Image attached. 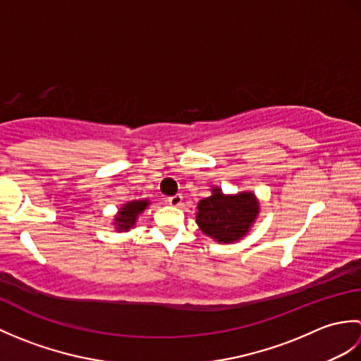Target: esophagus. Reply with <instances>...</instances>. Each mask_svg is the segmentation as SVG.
<instances>
[{
  "label": "esophagus",
  "mask_w": 361,
  "mask_h": 361,
  "mask_svg": "<svg viewBox=\"0 0 361 361\" xmlns=\"http://www.w3.org/2000/svg\"><path fill=\"white\" fill-rule=\"evenodd\" d=\"M167 202L171 203L172 206H180L181 202H183V195H181V194H175V195H172V197H169Z\"/></svg>",
  "instance_id": "34e87169"
}]
</instances>
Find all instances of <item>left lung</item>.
Instances as JSON below:
<instances>
[{
	"mask_svg": "<svg viewBox=\"0 0 361 361\" xmlns=\"http://www.w3.org/2000/svg\"><path fill=\"white\" fill-rule=\"evenodd\" d=\"M212 190L211 197L198 203L197 224L204 234L214 237L217 242L239 240L247 234L257 216V200L250 192L226 197L220 189Z\"/></svg>",
	"mask_w": 361,
	"mask_h": 361,
	"instance_id": "obj_1",
	"label": "left lung"
}]
</instances>
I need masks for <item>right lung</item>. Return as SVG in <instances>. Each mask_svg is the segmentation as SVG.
I'll use <instances>...</instances> for the list:
<instances>
[{"mask_svg": "<svg viewBox=\"0 0 361 361\" xmlns=\"http://www.w3.org/2000/svg\"><path fill=\"white\" fill-rule=\"evenodd\" d=\"M147 202H132V203H127L124 208L119 211V216L116 217V225L118 229H124V231H128L130 226L135 225V220L136 216L140 212H142L145 209V206H147Z\"/></svg>", "mask_w": 361, "mask_h": 361, "instance_id": "obj_1", "label": "right lung"}]
</instances>
